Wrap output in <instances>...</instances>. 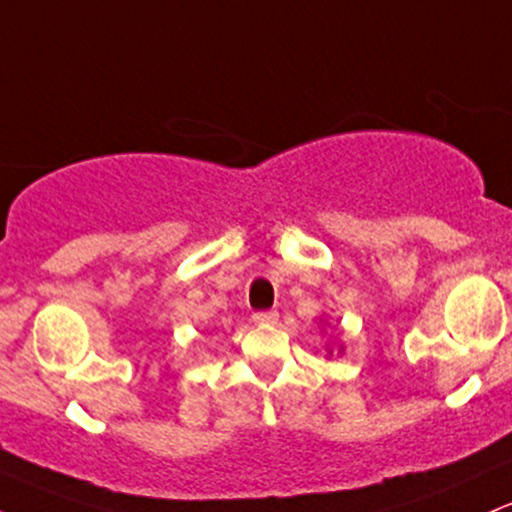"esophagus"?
I'll list each match as a JSON object with an SVG mask.
<instances>
[{"label": "esophagus", "mask_w": 512, "mask_h": 512, "mask_svg": "<svg viewBox=\"0 0 512 512\" xmlns=\"http://www.w3.org/2000/svg\"><path fill=\"white\" fill-rule=\"evenodd\" d=\"M252 320H255L257 325H274V322L279 320V313H276V310H262V313L252 315Z\"/></svg>", "instance_id": "obj_1"}]
</instances>
